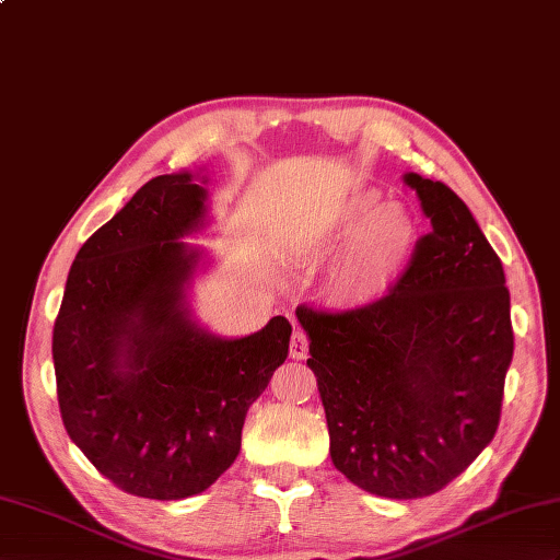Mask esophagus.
<instances>
[{"label":"esophagus","instance_id":"obj_1","mask_svg":"<svg viewBox=\"0 0 560 560\" xmlns=\"http://www.w3.org/2000/svg\"><path fill=\"white\" fill-rule=\"evenodd\" d=\"M306 353H308L306 335L302 330H294L292 339H290V357L296 359V361H302V359H306Z\"/></svg>","mask_w":560,"mask_h":560}]
</instances>
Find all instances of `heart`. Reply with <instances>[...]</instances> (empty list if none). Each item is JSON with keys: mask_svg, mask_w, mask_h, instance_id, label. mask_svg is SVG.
Listing matches in <instances>:
<instances>
[{"mask_svg": "<svg viewBox=\"0 0 560 560\" xmlns=\"http://www.w3.org/2000/svg\"><path fill=\"white\" fill-rule=\"evenodd\" d=\"M349 236L345 256L325 282L327 302L339 311L373 306L392 292L416 252L418 223L404 203H380V195L365 189L339 203L327 225L330 242Z\"/></svg>", "mask_w": 560, "mask_h": 560, "instance_id": "b5f03b06", "label": "heart"}]
</instances>
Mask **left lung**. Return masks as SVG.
<instances>
[{"instance_id": "8db88e82", "label": "left lung", "mask_w": 560, "mask_h": 560, "mask_svg": "<svg viewBox=\"0 0 560 560\" xmlns=\"http://www.w3.org/2000/svg\"><path fill=\"white\" fill-rule=\"evenodd\" d=\"M430 233L387 296L359 311L296 306L335 468L365 492H440L492 442L513 359L511 294L463 199L406 173Z\"/></svg>"}]
</instances>
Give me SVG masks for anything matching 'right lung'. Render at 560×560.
Returning a JSON list of instances; mask_svg holds the SVG:
<instances>
[{
    "instance_id": "obj_1",
    "label": "right lung",
    "mask_w": 560,
    "mask_h": 560,
    "mask_svg": "<svg viewBox=\"0 0 560 560\" xmlns=\"http://www.w3.org/2000/svg\"><path fill=\"white\" fill-rule=\"evenodd\" d=\"M192 173L152 177L83 247L54 320L51 357L68 438L135 497L173 501L209 489L240 454L242 425L288 359L284 316L249 337L209 335L185 284L203 223Z\"/></svg>"
}]
</instances>
